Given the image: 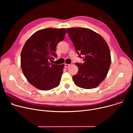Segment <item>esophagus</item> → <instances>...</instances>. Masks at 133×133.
Instances as JSON below:
<instances>
[{
    "label": "esophagus",
    "instance_id": "34e87169",
    "mask_svg": "<svg viewBox=\"0 0 133 133\" xmlns=\"http://www.w3.org/2000/svg\"><path fill=\"white\" fill-rule=\"evenodd\" d=\"M69 66H70V65H69V64H65L64 65V66H65V68H67V67H68Z\"/></svg>",
    "mask_w": 133,
    "mask_h": 133
}]
</instances>
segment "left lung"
I'll return each mask as SVG.
<instances>
[{
    "label": "left lung",
    "instance_id": "8db88e82",
    "mask_svg": "<svg viewBox=\"0 0 133 133\" xmlns=\"http://www.w3.org/2000/svg\"><path fill=\"white\" fill-rule=\"evenodd\" d=\"M68 36L78 57L84 62L76 63L78 73L73 76L76 86L84 89L96 87L104 79L111 62L109 47L103 38L86 28H68Z\"/></svg>",
    "mask_w": 133,
    "mask_h": 133
}]
</instances>
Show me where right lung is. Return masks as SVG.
<instances>
[{"mask_svg":"<svg viewBox=\"0 0 133 133\" xmlns=\"http://www.w3.org/2000/svg\"><path fill=\"white\" fill-rule=\"evenodd\" d=\"M66 33L65 29L48 28L35 32L26 41L21 52V67L35 87L48 90L59 85L64 65L50 61L57 57L56 47Z\"/></svg>","mask_w":133,"mask_h":133,"instance_id":"right-lung-1","label":"right lung"}]
</instances>
